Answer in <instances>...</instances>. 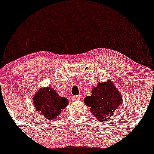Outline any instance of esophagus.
Segmentation results:
<instances>
[{"label": "esophagus", "instance_id": "esophagus-1", "mask_svg": "<svg viewBox=\"0 0 154 154\" xmlns=\"http://www.w3.org/2000/svg\"><path fill=\"white\" fill-rule=\"evenodd\" d=\"M80 95H73V96L72 97V99L73 100H77L79 99H80Z\"/></svg>", "mask_w": 154, "mask_h": 154}]
</instances>
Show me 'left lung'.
Returning a JSON list of instances; mask_svg holds the SVG:
<instances>
[{
  "mask_svg": "<svg viewBox=\"0 0 154 154\" xmlns=\"http://www.w3.org/2000/svg\"><path fill=\"white\" fill-rule=\"evenodd\" d=\"M85 103L91 108L92 114L99 122H104L111 119L122 100L119 91L109 81L98 83L92 91L91 96L85 97Z\"/></svg>",
  "mask_w": 154,
  "mask_h": 154,
  "instance_id": "left-lung-1",
  "label": "left lung"
}]
</instances>
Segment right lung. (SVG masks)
Here are the masks:
<instances>
[{"instance_id": "right-lung-1", "label": "right lung", "mask_w": 154, "mask_h": 154, "mask_svg": "<svg viewBox=\"0 0 154 154\" xmlns=\"http://www.w3.org/2000/svg\"><path fill=\"white\" fill-rule=\"evenodd\" d=\"M68 100L60 97L51 88H40L34 98V105L37 111L41 112L48 120H55L61 114V109L68 105Z\"/></svg>"}]
</instances>
